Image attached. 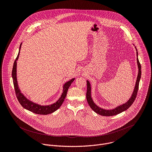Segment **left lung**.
<instances>
[{
  "label": "left lung",
  "instance_id": "left-lung-1",
  "mask_svg": "<svg viewBox=\"0 0 152 152\" xmlns=\"http://www.w3.org/2000/svg\"><path fill=\"white\" fill-rule=\"evenodd\" d=\"M135 48V49L137 50V65H138V73L137 78V81L135 83V85L134 87V90L133 91V93L131 96V97H130V99L126 102L125 103H123V104L119 105L117 106L116 107L114 108L113 110H104L103 109V108L98 106L93 101V98L91 97V84L90 82L87 80L86 82H87V91H86V100H87L89 106L91 109L97 114L103 115V116H113V115H117L126 110H127L128 108L131 106L134 100L136 99L138 90V87H139V83L140 80L141 79V64L139 62L138 58V52L137 49Z\"/></svg>",
  "mask_w": 152,
  "mask_h": 152
}]
</instances>
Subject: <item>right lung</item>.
I'll return each instance as SVG.
<instances>
[{
	"label": "right lung",
	"mask_w": 152,
	"mask_h": 152,
	"mask_svg": "<svg viewBox=\"0 0 152 152\" xmlns=\"http://www.w3.org/2000/svg\"><path fill=\"white\" fill-rule=\"evenodd\" d=\"M21 45H22V43H21L20 44L18 53L14 61L12 71V77L13 80V83L14 86L17 98L19 103H20V104L25 109L31 112H32L35 114H41V115H48V114L53 113V112L56 111L58 109H59L60 106L62 105L65 98H66L67 96V93L68 91L69 88L70 87L72 83L75 80V78L72 79L71 80H69L68 82H66L64 84L63 87H62V93L61 97L59 98V99L54 103H52L49 105H41L29 100L21 92L18 85L17 78V62L19 57Z\"/></svg>",
	"instance_id": "right-lung-1"
}]
</instances>
